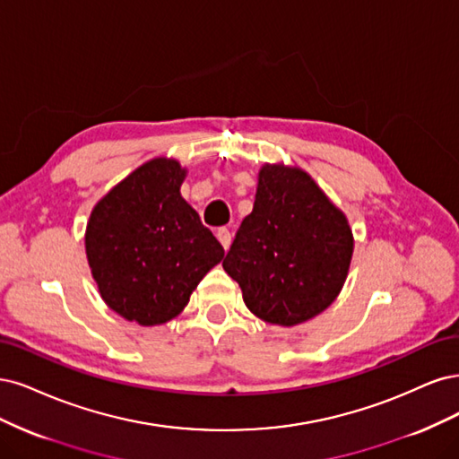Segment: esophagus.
<instances>
[{
  "label": "esophagus",
  "mask_w": 459,
  "mask_h": 459,
  "mask_svg": "<svg viewBox=\"0 0 459 459\" xmlns=\"http://www.w3.org/2000/svg\"><path fill=\"white\" fill-rule=\"evenodd\" d=\"M217 240L221 242V246H223L225 249H229L230 247V240H232V236H230V232H229V229H225V227H221V229H217Z\"/></svg>",
  "instance_id": "esophagus-1"
}]
</instances>
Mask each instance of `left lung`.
I'll use <instances>...</instances> for the list:
<instances>
[{
  "label": "left lung",
  "mask_w": 459,
  "mask_h": 459,
  "mask_svg": "<svg viewBox=\"0 0 459 459\" xmlns=\"http://www.w3.org/2000/svg\"><path fill=\"white\" fill-rule=\"evenodd\" d=\"M354 251L347 215L298 166L263 164L254 210L242 221L225 273L257 318L298 326L326 310Z\"/></svg>",
  "instance_id": "obj_1"
}]
</instances>
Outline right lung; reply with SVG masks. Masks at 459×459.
Masks as SVG:
<instances>
[{
    "label": "right lung",
    "instance_id": "1",
    "mask_svg": "<svg viewBox=\"0 0 459 459\" xmlns=\"http://www.w3.org/2000/svg\"><path fill=\"white\" fill-rule=\"evenodd\" d=\"M175 158L144 161L102 196L85 227V255L114 313L158 326L183 313L190 293L225 255L181 196Z\"/></svg>",
    "mask_w": 459,
    "mask_h": 459
}]
</instances>
